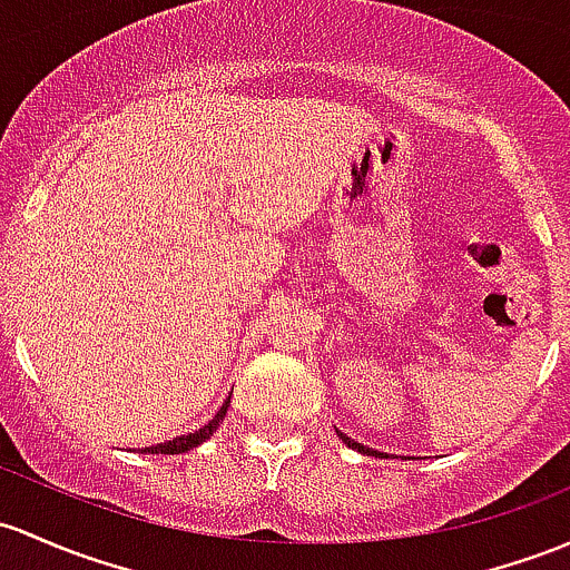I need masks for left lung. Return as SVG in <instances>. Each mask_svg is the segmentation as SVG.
<instances>
[{"label": "left lung", "instance_id": "1", "mask_svg": "<svg viewBox=\"0 0 570 570\" xmlns=\"http://www.w3.org/2000/svg\"><path fill=\"white\" fill-rule=\"evenodd\" d=\"M340 438H342V440H345V443H347V449H356V451H361V454H370V456H377V451L366 449V445H361V443H358V440H351V438H347V434H342V432H340Z\"/></svg>", "mask_w": 570, "mask_h": 570}]
</instances>
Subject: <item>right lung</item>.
Here are the masks:
<instances>
[{
    "label": "right lung",
    "mask_w": 570,
    "mask_h": 570,
    "mask_svg": "<svg viewBox=\"0 0 570 570\" xmlns=\"http://www.w3.org/2000/svg\"><path fill=\"white\" fill-rule=\"evenodd\" d=\"M225 413H228V402H225V405L217 410V415H214V419L204 426V430H195V432H189V434H181V438L168 440V443H160V445H151V449H144V451H149V454H185V451L195 449V445L206 443V440H209L212 434L217 432V426L223 424Z\"/></svg>",
    "instance_id": "obj_1"
}]
</instances>
